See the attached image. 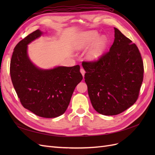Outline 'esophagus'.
Wrapping results in <instances>:
<instances>
[{
    "label": "esophagus",
    "instance_id": "obj_1",
    "mask_svg": "<svg viewBox=\"0 0 155 155\" xmlns=\"http://www.w3.org/2000/svg\"><path fill=\"white\" fill-rule=\"evenodd\" d=\"M80 72H81V74H82V76L84 77V75H85V70H84L83 68H81L80 69Z\"/></svg>",
    "mask_w": 155,
    "mask_h": 155
}]
</instances>
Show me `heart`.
Here are the masks:
<instances>
[{
  "mask_svg": "<svg viewBox=\"0 0 155 155\" xmlns=\"http://www.w3.org/2000/svg\"><path fill=\"white\" fill-rule=\"evenodd\" d=\"M108 43L109 41L105 35L99 36L97 31L91 30L83 32L78 36L74 48L82 50L91 44L86 52V58L91 61H96L104 54Z\"/></svg>",
  "mask_w": 155,
  "mask_h": 155,
  "instance_id": "obj_1",
  "label": "heart"
}]
</instances>
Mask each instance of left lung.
Masks as SVG:
<instances>
[{"mask_svg":"<svg viewBox=\"0 0 155 155\" xmlns=\"http://www.w3.org/2000/svg\"><path fill=\"white\" fill-rule=\"evenodd\" d=\"M92 107L98 113H121L137 101L143 81V64L139 50L114 28L109 51L94 62L82 63Z\"/></svg>","mask_w":155,"mask_h":155,"instance_id":"obj_1","label":"left lung"}]
</instances>
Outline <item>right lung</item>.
Returning <instances> with one entry per match:
<instances>
[{"label": "right lung", "instance_id": "1", "mask_svg": "<svg viewBox=\"0 0 155 155\" xmlns=\"http://www.w3.org/2000/svg\"><path fill=\"white\" fill-rule=\"evenodd\" d=\"M43 34L37 30L16 45L10 62V76L22 106L40 117L51 118L64 113L83 76L79 65L42 69L31 61L28 45Z\"/></svg>", "mask_w": 155, "mask_h": 155}]
</instances>
